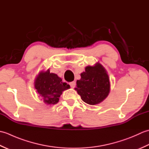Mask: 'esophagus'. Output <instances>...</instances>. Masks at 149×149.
I'll use <instances>...</instances> for the list:
<instances>
[{"mask_svg":"<svg viewBox=\"0 0 149 149\" xmlns=\"http://www.w3.org/2000/svg\"><path fill=\"white\" fill-rule=\"evenodd\" d=\"M70 87H71V88H75V85H76V83H75V82H74V81L71 82V83H70Z\"/></svg>","mask_w":149,"mask_h":149,"instance_id":"esophagus-1","label":"esophagus"}]
</instances>
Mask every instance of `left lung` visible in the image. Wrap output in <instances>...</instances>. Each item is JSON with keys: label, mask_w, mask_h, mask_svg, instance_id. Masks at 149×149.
<instances>
[{"label": "left lung", "mask_w": 149, "mask_h": 149, "mask_svg": "<svg viewBox=\"0 0 149 149\" xmlns=\"http://www.w3.org/2000/svg\"><path fill=\"white\" fill-rule=\"evenodd\" d=\"M81 78L77 81L75 90L84 102L96 105L106 99L110 91L109 77L106 68L99 62L87 66Z\"/></svg>", "instance_id": "left-lung-1"}]
</instances>
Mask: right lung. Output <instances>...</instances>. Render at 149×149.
<instances>
[{
	"label": "right lung",
	"mask_w": 149,
	"mask_h": 149,
	"mask_svg": "<svg viewBox=\"0 0 149 149\" xmlns=\"http://www.w3.org/2000/svg\"><path fill=\"white\" fill-rule=\"evenodd\" d=\"M34 88L41 100L47 105H54L59 102L63 91L69 89L70 85L63 83L62 79L50 70L41 71L34 80Z\"/></svg>",
	"instance_id": "add662e5"
}]
</instances>
